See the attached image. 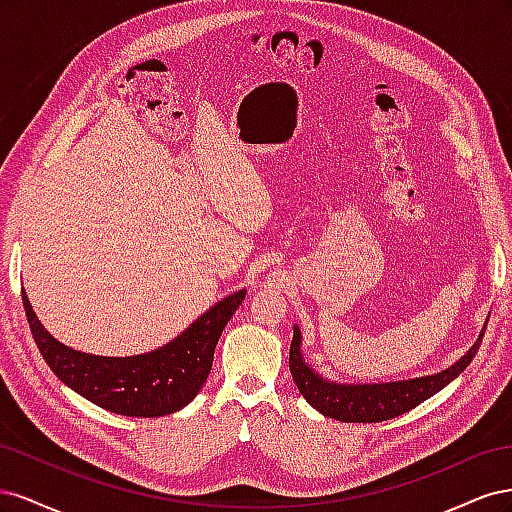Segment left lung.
<instances>
[{
    "instance_id": "1",
    "label": "left lung",
    "mask_w": 512,
    "mask_h": 512,
    "mask_svg": "<svg viewBox=\"0 0 512 512\" xmlns=\"http://www.w3.org/2000/svg\"><path fill=\"white\" fill-rule=\"evenodd\" d=\"M487 322L489 318L485 320V327L480 331L474 346L463 354L457 363L438 371V374L397 382L369 384H344L318 374V371L303 359V335L297 324H294L290 344V374L294 384H297L299 393L307 399V404L314 406L324 416H331L335 421L344 423L389 421V418L410 412L431 395L442 391L446 384H451L461 371L472 363L480 348V342H483Z\"/></svg>"
}]
</instances>
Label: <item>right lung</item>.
Instances as JSON below:
<instances>
[{
  "label": "right lung",
  "instance_id": "1",
  "mask_svg": "<svg viewBox=\"0 0 512 512\" xmlns=\"http://www.w3.org/2000/svg\"><path fill=\"white\" fill-rule=\"evenodd\" d=\"M23 294L29 329L53 374L72 391L108 412L156 418L185 408L205 384L215 344L245 299V290L228 294L198 316L168 344L134 356H98L74 350L42 327Z\"/></svg>",
  "mask_w": 512,
  "mask_h": 512
}]
</instances>
